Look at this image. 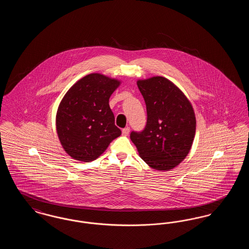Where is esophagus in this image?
Returning a JSON list of instances; mask_svg holds the SVG:
<instances>
[{
    "instance_id": "esophagus-1",
    "label": "esophagus",
    "mask_w": 249,
    "mask_h": 249,
    "mask_svg": "<svg viewBox=\"0 0 249 249\" xmlns=\"http://www.w3.org/2000/svg\"><path fill=\"white\" fill-rule=\"evenodd\" d=\"M130 128H129V127L124 128V129L122 130V135H124V136H128V135H129V133H130Z\"/></svg>"
}]
</instances>
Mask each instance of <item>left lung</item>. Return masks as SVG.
Here are the masks:
<instances>
[{
  "mask_svg": "<svg viewBox=\"0 0 249 249\" xmlns=\"http://www.w3.org/2000/svg\"><path fill=\"white\" fill-rule=\"evenodd\" d=\"M137 86L145 102L147 119L141 132H130V140L152 169H174L188 156L194 140V110L185 94L165 77L138 80Z\"/></svg>",
  "mask_w": 249,
  "mask_h": 249,
  "instance_id": "left-lung-1",
  "label": "left lung"
}]
</instances>
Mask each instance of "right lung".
I'll return each instance as SVG.
<instances>
[{"instance_id":"right-lung-1","label":"right lung","mask_w":249,"mask_h":249,"mask_svg":"<svg viewBox=\"0 0 249 249\" xmlns=\"http://www.w3.org/2000/svg\"><path fill=\"white\" fill-rule=\"evenodd\" d=\"M119 85L117 79L90 73L62 98L56 128L63 149L72 159L85 162L94 160L121 134L109 107V98Z\"/></svg>"}]
</instances>
